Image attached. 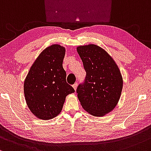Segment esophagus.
I'll use <instances>...</instances> for the list:
<instances>
[{"label": "esophagus", "mask_w": 151, "mask_h": 151, "mask_svg": "<svg viewBox=\"0 0 151 151\" xmlns=\"http://www.w3.org/2000/svg\"><path fill=\"white\" fill-rule=\"evenodd\" d=\"M77 86H78V83H76L75 84L73 85V88L75 89V91H76V88H77Z\"/></svg>", "instance_id": "34e87169"}]
</instances>
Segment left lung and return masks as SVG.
<instances>
[{
  "label": "left lung",
  "instance_id": "8db88e82",
  "mask_svg": "<svg viewBox=\"0 0 151 151\" xmlns=\"http://www.w3.org/2000/svg\"><path fill=\"white\" fill-rule=\"evenodd\" d=\"M86 76L76 92L82 107L94 116L111 112L120 99L123 78L121 71L106 50L94 44L77 48Z\"/></svg>",
  "mask_w": 151,
  "mask_h": 151
}]
</instances>
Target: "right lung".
Returning a JSON list of instances; mask_svg holds the SVG:
<instances>
[{"mask_svg": "<svg viewBox=\"0 0 151 151\" xmlns=\"http://www.w3.org/2000/svg\"><path fill=\"white\" fill-rule=\"evenodd\" d=\"M65 49L58 44L41 52L24 82V95L30 111L37 118L49 120L62 111L65 97L75 92L67 83L63 68Z\"/></svg>", "mask_w": 151, "mask_h": 151, "instance_id": "right-lung-1", "label": "right lung"}]
</instances>
